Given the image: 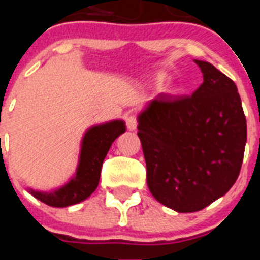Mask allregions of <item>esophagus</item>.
<instances>
[{"instance_id": "1", "label": "esophagus", "mask_w": 260, "mask_h": 260, "mask_svg": "<svg viewBox=\"0 0 260 260\" xmlns=\"http://www.w3.org/2000/svg\"><path fill=\"white\" fill-rule=\"evenodd\" d=\"M125 121H126V126H127V128L130 130V132H134V130H137V127H138L137 116H134V114H128V116H126Z\"/></svg>"}]
</instances>
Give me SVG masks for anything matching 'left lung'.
<instances>
[{
	"label": "left lung",
	"mask_w": 260,
	"mask_h": 260,
	"mask_svg": "<svg viewBox=\"0 0 260 260\" xmlns=\"http://www.w3.org/2000/svg\"><path fill=\"white\" fill-rule=\"evenodd\" d=\"M195 63L203 83L191 96L160 93L138 116L148 189L177 212L201 211L229 191L247 138L233 80L210 62Z\"/></svg>",
	"instance_id": "obj_1"
}]
</instances>
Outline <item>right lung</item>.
<instances>
[{
  "instance_id": "right-lung-1",
  "label": "right lung",
  "mask_w": 260,
  "mask_h": 260,
  "mask_svg": "<svg viewBox=\"0 0 260 260\" xmlns=\"http://www.w3.org/2000/svg\"><path fill=\"white\" fill-rule=\"evenodd\" d=\"M125 130V122L121 119L91 127L84 134L82 142L75 176L56 191L41 192L29 190V192L36 199L52 207H68L87 199L98 187L103 161L110 146Z\"/></svg>"
}]
</instances>
